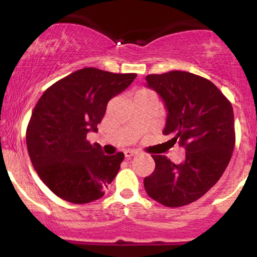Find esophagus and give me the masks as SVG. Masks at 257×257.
I'll return each mask as SVG.
<instances>
[{
    "instance_id": "obj_1",
    "label": "esophagus",
    "mask_w": 257,
    "mask_h": 257,
    "mask_svg": "<svg viewBox=\"0 0 257 257\" xmlns=\"http://www.w3.org/2000/svg\"><path fill=\"white\" fill-rule=\"evenodd\" d=\"M134 156H138V152L137 151H133V150H128V151L124 152V157L126 159H131L132 157H134Z\"/></svg>"
}]
</instances>
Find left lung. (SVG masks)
I'll use <instances>...</instances> for the list:
<instances>
[{
  "instance_id": "1",
  "label": "left lung",
  "mask_w": 257,
  "mask_h": 257,
  "mask_svg": "<svg viewBox=\"0 0 257 257\" xmlns=\"http://www.w3.org/2000/svg\"><path fill=\"white\" fill-rule=\"evenodd\" d=\"M146 81L168 111L163 134L185 147L186 157L175 164L153 155L156 168L144 186L161 204L187 205L219 181L231 161L235 144L232 104L213 82L191 72L149 75Z\"/></svg>"
}]
</instances>
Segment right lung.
<instances>
[{"label":"right lung","mask_w":257,"mask_h":257,"mask_svg":"<svg viewBox=\"0 0 257 257\" xmlns=\"http://www.w3.org/2000/svg\"><path fill=\"white\" fill-rule=\"evenodd\" d=\"M137 73H112L84 67L55 82L42 94L26 129L35 170L61 199L85 204L101 198L118 173L124 153L105 156L87 140L110 99L129 87Z\"/></svg>","instance_id":"right-lung-1"}]
</instances>
